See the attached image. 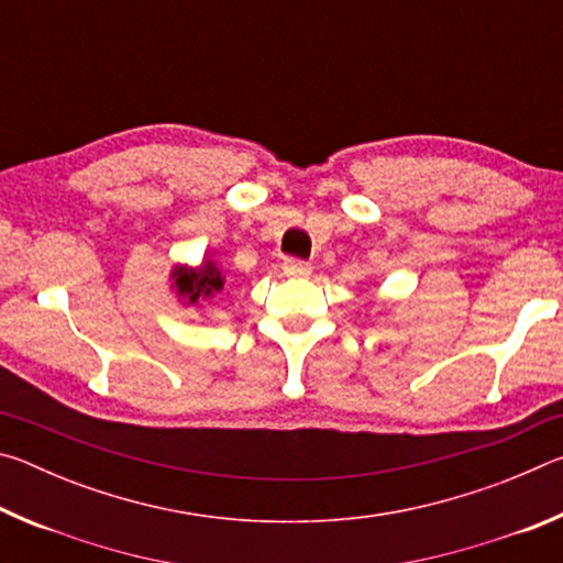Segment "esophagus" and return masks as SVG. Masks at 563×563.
I'll return each mask as SVG.
<instances>
[{
  "instance_id": "esophagus-1",
  "label": "esophagus",
  "mask_w": 563,
  "mask_h": 563,
  "mask_svg": "<svg viewBox=\"0 0 563 563\" xmlns=\"http://www.w3.org/2000/svg\"><path fill=\"white\" fill-rule=\"evenodd\" d=\"M283 273L288 275V278H308V275L312 273V265L302 263V261H295V258H285L283 261Z\"/></svg>"
}]
</instances>
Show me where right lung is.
Listing matches in <instances>:
<instances>
[{"label": "right lung", "instance_id": "1", "mask_svg": "<svg viewBox=\"0 0 563 563\" xmlns=\"http://www.w3.org/2000/svg\"><path fill=\"white\" fill-rule=\"evenodd\" d=\"M170 290L176 292L184 308H201L206 300H213L225 285V273L211 255H203L198 265L174 263L168 273Z\"/></svg>", "mask_w": 563, "mask_h": 563}]
</instances>
